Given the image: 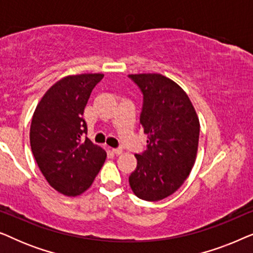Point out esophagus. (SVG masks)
Wrapping results in <instances>:
<instances>
[{"instance_id":"1","label":"esophagus","mask_w":253,"mask_h":253,"mask_svg":"<svg viewBox=\"0 0 253 253\" xmlns=\"http://www.w3.org/2000/svg\"><path fill=\"white\" fill-rule=\"evenodd\" d=\"M112 151H113V153L116 154V155H121V154L123 153V151L121 150V148H113Z\"/></svg>"}]
</instances>
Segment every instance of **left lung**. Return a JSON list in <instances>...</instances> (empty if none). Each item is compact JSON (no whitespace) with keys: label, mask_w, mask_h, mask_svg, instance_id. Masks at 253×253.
Masks as SVG:
<instances>
[{"label":"left lung","mask_w":253,"mask_h":253,"mask_svg":"<svg viewBox=\"0 0 253 253\" xmlns=\"http://www.w3.org/2000/svg\"><path fill=\"white\" fill-rule=\"evenodd\" d=\"M129 77L144 94L140 124L147 134L146 151L134 154L137 168L129 176L138 198L158 202L181 188L195 165L200 124L184 89L160 74Z\"/></svg>","instance_id":"1"}]
</instances>
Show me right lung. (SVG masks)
Returning <instances> with one entry per match:
<instances>
[{"label":"right lung","mask_w":253,"mask_h":253,"mask_svg":"<svg viewBox=\"0 0 253 253\" xmlns=\"http://www.w3.org/2000/svg\"><path fill=\"white\" fill-rule=\"evenodd\" d=\"M103 74L70 75L50 86L38 103L30 129L31 150L44 178L62 195L84 193L107 158L87 137L83 119L92 89Z\"/></svg>","instance_id":"1"}]
</instances>
